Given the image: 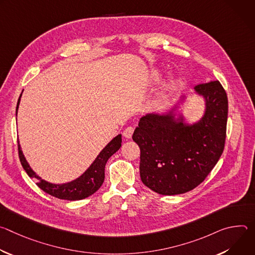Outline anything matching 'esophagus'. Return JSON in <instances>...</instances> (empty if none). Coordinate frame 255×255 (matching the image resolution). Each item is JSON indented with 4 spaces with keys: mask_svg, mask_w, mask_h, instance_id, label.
<instances>
[{
    "mask_svg": "<svg viewBox=\"0 0 255 255\" xmlns=\"http://www.w3.org/2000/svg\"><path fill=\"white\" fill-rule=\"evenodd\" d=\"M134 132V128L133 127H127L124 131H123V136L126 138H131Z\"/></svg>",
    "mask_w": 255,
    "mask_h": 255,
    "instance_id": "obj_1",
    "label": "esophagus"
}]
</instances>
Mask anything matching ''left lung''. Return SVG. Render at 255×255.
Returning a JSON list of instances; mask_svg holds the SVG:
<instances>
[{
	"instance_id": "obj_1",
	"label": "left lung",
	"mask_w": 255,
	"mask_h": 255,
	"mask_svg": "<svg viewBox=\"0 0 255 255\" xmlns=\"http://www.w3.org/2000/svg\"><path fill=\"white\" fill-rule=\"evenodd\" d=\"M195 93L205 101L200 120L188 123L174 106L165 113L141 117L132 139L140 148V177L153 192L172 196L198 187L223 153L228 99L222 85H198ZM187 97L181 96V103Z\"/></svg>"
}]
</instances>
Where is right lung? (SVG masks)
Here are the masks:
<instances>
[{"instance_id":"obj_1","label":"right lung","mask_w":255,"mask_h":255,"mask_svg":"<svg viewBox=\"0 0 255 255\" xmlns=\"http://www.w3.org/2000/svg\"><path fill=\"white\" fill-rule=\"evenodd\" d=\"M21 97H22V94L20 95L17 103L16 116L18 113V108L20 105ZM121 142H122V135L118 134L106 145V146L103 148V150L96 157V159L93 161V163L90 165V167L81 176L65 184H51L49 181L42 179L38 174H36V172L31 168V166L27 162L22 152L19 140H18V150H19V158L24 170L27 172V174L31 178H36L38 180L37 186L42 191L61 200L78 201V200H83L85 198L92 196L101 188L105 179V165L108 159L119 150V148L121 147Z\"/></svg>"}]
</instances>
